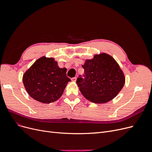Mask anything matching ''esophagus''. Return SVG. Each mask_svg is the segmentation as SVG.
<instances>
[{"label":"esophagus","mask_w":152,"mask_h":152,"mask_svg":"<svg viewBox=\"0 0 152 152\" xmlns=\"http://www.w3.org/2000/svg\"><path fill=\"white\" fill-rule=\"evenodd\" d=\"M76 80H77V77H72V78L71 79V80H72V81H74V82H76Z\"/></svg>","instance_id":"esophagus-1"}]
</instances>
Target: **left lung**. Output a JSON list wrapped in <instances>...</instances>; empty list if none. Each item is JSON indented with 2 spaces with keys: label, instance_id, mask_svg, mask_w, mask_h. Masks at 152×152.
I'll return each mask as SVG.
<instances>
[{
  "label": "left lung",
  "instance_id": "1",
  "mask_svg": "<svg viewBox=\"0 0 152 152\" xmlns=\"http://www.w3.org/2000/svg\"><path fill=\"white\" fill-rule=\"evenodd\" d=\"M84 74L77 78L82 94L94 103H105L113 99L122 89L125 77L117 63L111 56L95 55L82 65Z\"/></svg>",
  "mask_w": 152,
  "mask_h": 152
}]
</instances>
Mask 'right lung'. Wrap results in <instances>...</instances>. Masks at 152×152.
<instances>
[{"label": "right lung", "mask_w": 152, "mask_h": 152, "mask_svg": "<svg viewBox=\"0 0 152 152\" xmlns=\"http://www.w3.org/2000/svg\"><path fill=\"white\" fill-rule=\"evenodd\" d=\"M69 81L66 69L59 68L53 58L45 56L37 60L23 76L24 86L28 94L42 103L58 100Z\"/></svg>", "instance_id": "1"}]
</instances>
